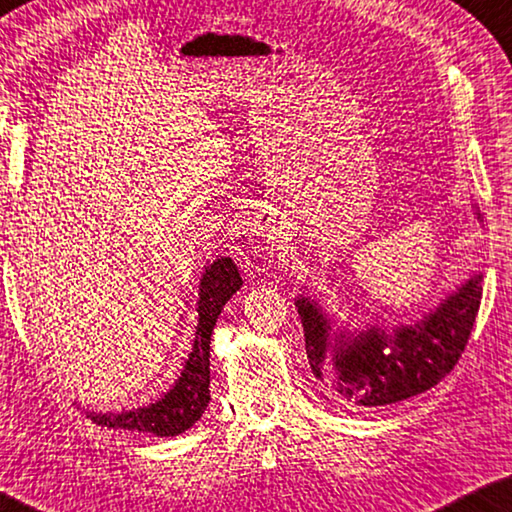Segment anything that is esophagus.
Wrapping results in <instances>:
<instances>
[{"mask_svg": "<svg viewBox=\"0 0 512 512\" xmlns=\"http://www.w3.org/2000/svg\"><path fill=\"white\" fill-rule=\"evenodd\" d=\"M255 233H264V226L257 224V226H255Z\"/></svg>", "mask_w": 512, "mask_h": 512, "instance_id": "34e87169", "label": "esophagus"}]
</instances>
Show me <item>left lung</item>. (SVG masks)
I'll list each match as a JSON object with an SVG mask.
<instances>
[{"label": "left lung", "mask_w": 512, "mask_h": 512, "mask_svg": "<svg viewBox=\"0 0 512 512\" xmlns=\"http://www.w3.org/2000/svg\"><path fill=\"white\" fill-rule=\"evenodd\" d=\"M475 215L484 222L479 206ZM482 273L448 290L435 308L413 324H366L350 328L310 295H297L306 355L319 382L350 408H373L424 393L453 370L464 353L482 302Z\"/></svg>", "instance_id": "8db88e82"}]
</instances>
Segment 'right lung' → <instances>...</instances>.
Masks as SVG:
<instances>
[{
  "mask_svg": "<svg viewBox=\"0 0 512 512\" xmlns=\"http://www.w3.org/2000/svg\"><path fill=\"white\" fill-rule=\"evenodd\" d=\"M242 275L230 257H217L204 266L197 286V326L193 348L184 362L182 373L166 393L153 404L117 410V413H95L86 410V417L99 426L137 430L157 437L182 435L204 415L210 399V335L226 302L242 288Z\"/></svg>",
  "mask_w": 512,
  "mask_h": 512,
  "instance_id": "obj_1",
  "label": "right lung"
}]
</instances>
